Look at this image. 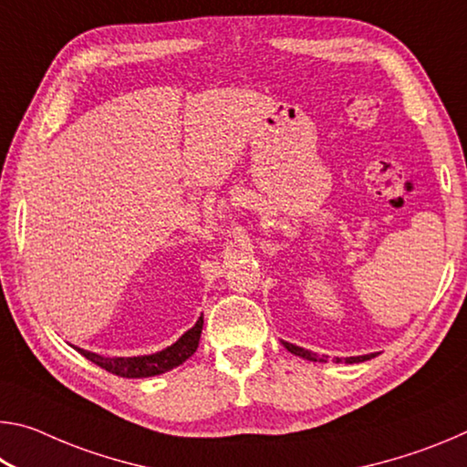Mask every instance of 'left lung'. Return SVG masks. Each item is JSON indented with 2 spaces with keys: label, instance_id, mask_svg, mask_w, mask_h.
Listing matches in <instances>:
<instances>
[{
  "label": "left lung",
  "instance_id": "8db88e82",
  "mask_svg": "<svg viewBox=\"0 0 467 467\" xmlns=\"http://www.w3.org/2000/svg\"><path fill=\"white\" fill-rule=\"evenodd\" d=\"M282 344H284V348H286L288 352L296 354V357H300V358L313 360V362H327V357H319V354H315L311 350H305V348L295 346V344H290V342H282ZM375 357H377V354H365V357H350V358H346V360L336 358V362H348V365H354V362H365V360H370V358H375Z\"/></svg>",
  "mask_w": 467,
  "mask_h": 467
}]
</instances>
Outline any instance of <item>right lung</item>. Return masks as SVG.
<instances>
[{"mask_svg":"<svg viewBox=\"0 0 467 467\" xmlns=\"http://www.w3.org/2000/svg\"><path fill=\"white\" fill-rule=\"evenodd\" d=\"M202 327H203V317L197 319L195 326L185 331L175 344L164 348L161 352L154 354H144V357H100L97 352H88L84 348L74 346L78 352L82 354L84 358H88L94 365H99L100 368L109 370L117 377H125V379H141V377H154V375H162L167 370L175 368L179 365L192 357V354L197 350V344H200V336H202Z\"/></svg>","mask_w":467,"mask_h":467,"instance_id":"1","label":"right lung"}]
</instances>
